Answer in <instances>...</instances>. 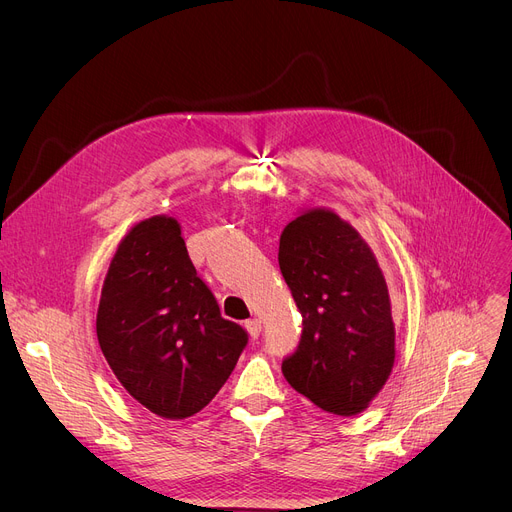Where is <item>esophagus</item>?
I'll return each instance as SVG.
<instances>
[{
    "label": "esophagus",
    "mask_w": 512,
    "mask_h": 512,
    "mask_svg": "<svg viewBox=\"0 0 512 512\" xmlns=\"http://www.w3.org/2000/svg\"><path fill=\"white\" fill-rule=\"evenodd\" d=\"M244 326H246V330H248L252 339H258V337H260V333H262V322H260L258 318H250V320H246V322H244Z\"/></svg>",
    "instance_id": "1"
}]
</instances>
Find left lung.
Segmentation results:
<instances>
[{"label":"left lung","mask_w":512,"mask_h":512,"mask_svg":"<svg viewBox=\"0 0 512 512\" xmlns=\"http://www.w3.org/2000/svg\"><path fill=\"white\" fill-rule=\"evenodd\" d=\"M279 266L304 326L283 376L328 413H362L395 364V324L376 256L333 210L314 208L283 229Z\"/></svg>","instance_id":"1"}]
</instances>
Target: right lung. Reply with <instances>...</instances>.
<instances>
[{"label":"right lung","mask_w":512,"mask_h":512,"mask_svg":"<svg viewBox=\"0 0 512 512\" xmlns=\"http://www.w3.org/2000/svg\"><path fill=\"white\" fill-rule=\"evenodd\" d=\"M101 351L117 380L165 419L198 413L248 345L196 275L179 223L150 217L119 244L97 312Z\"/></svg>","instance_id":"1"}]
</instances>
